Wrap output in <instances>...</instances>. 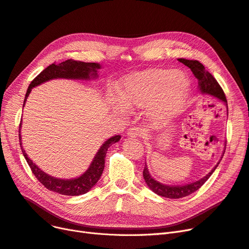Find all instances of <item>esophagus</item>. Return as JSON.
<instances>
[{
	"mask_svg": "<svg viewBox=\"0 0 249 249\" xmlns=\"http://www.w3.org/2000/svg\"><path fill=\"white\" fill-rule=\"evenodd\" d=\"M127 135L131 137V139H135V137H142L143 135V130L140 127H131L128 129Z\"/></svg>",
	"mask_w": 249,
	"mask_h": 249,
	"instance_id": "34e87169",
	"label": "esophagus"
}]
</instances>
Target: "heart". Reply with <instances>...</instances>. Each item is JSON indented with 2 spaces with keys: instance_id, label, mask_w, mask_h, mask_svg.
<instances>
[{
  "instance_id": "heart-1",
  "label": "heart",
  "mask_w": 249,
  "mask_h": 249,
  "mask_svg": "<svg viewBox=\"0 0 249 249\" xmlns=\"http://www.w3.org/2000/svg\"><path fill=\"white\" fill-rule=\"evenodd\" d=\"M119 99H112L116 112L148 107L146 115L155 124L178 116L190 94V80L173 70L151 69L126 76L119 85Z\"/></svg>"
}]
</instances>
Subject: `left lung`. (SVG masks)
Wrapping results in <instances>:
<instances>
[{"instance_id":"left-lung-1","label":"left lung","mask_w":249,"mask_h":249,"mask_svg":"<svg viewBox=\"0 0 249 249\" xmlns=\"http://www.w3.org/2000/svg\"><path fill=\"white\" fill-rule=\"evenodd\" d=\"M178 61L191 69L192 72L194 73V76L198 79V85H199L200 91L202 92V93H207L210 95H213L227 104V98H226L223 88L219 86V84L214 79V77L211 75L209 71H207V70H205L203 64H202L198 60H189V59H185V58H179ZM219 162L216 164V166L207 174L206 177H204L203 178H201L195 182H192V183H189V185H185V186H173L172 187V186H166V185H163V183H160L159 181L155 180L150 176V172H149L148 168H146V165H144L142 174H143V178L146 182V185H148L149 188L154 193H156V194L159 196H162V197H165V198H169V199H178V198L187 197V196L193 194V193L196 192L197 190H199L202 186H203L205 181L210 178L211 174H213V172L218 166Z\"/></svg>"}]
</instances>
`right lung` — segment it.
Wrapping results in <instances>:
<instances>
[{
    "instance_id": "obj_1",
    "label": "right lung",
    "mask_w": 249,
    "mask_h": 249,
    "mask_svg": "<svg viewBox=\"0 0 249 249\" xmlns=\"http://www.w3.org/2000/svg\"><path fill=\"white\" fill-rule=\"evenodd\" d=\"M98 69H100V66L98 63L83 62L73 59H68L58 64H55V62L50 64L49 67H47L43 71H41L39 75L31 82L24 97L23 107L27 96L31 93L32 89L42 84V83L57 78L86 80L89 79L90 76L96 77V70ZM20 126L21 124H19V133ZM120 139H121V136L115 135L113 137H110V139H108L103 145H101L97 154L95 155L93 161L90 164V167L83 176L73 179H60L56 178H52L48 176L47 173L43 172L35 163H33V161L29 157H27L25 151L21 146V139L19 134V142L22 154L36 179H38L46 189L67 196H79L86 194L88 191L91 190L92 187L95 186V183L100 178L105 168V160L107 149L112 143L119 142Z\"/></svg>"
}]
</instances>
